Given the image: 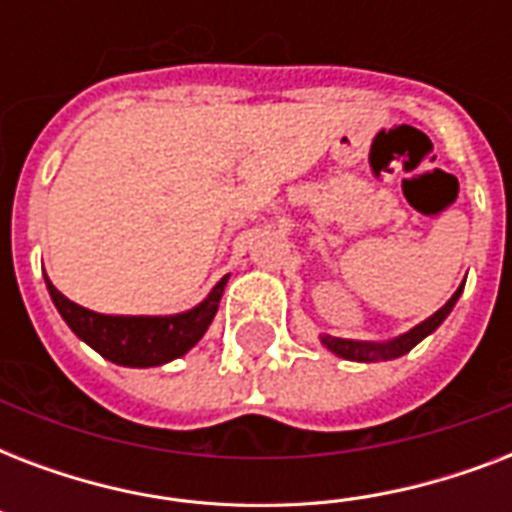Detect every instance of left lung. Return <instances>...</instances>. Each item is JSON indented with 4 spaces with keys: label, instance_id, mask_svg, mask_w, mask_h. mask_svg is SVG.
<instances>
[{
    "label": "left lung",
    "instance_id": "8db88e82",
    "mask_svg": "<svg viewBox=\"0 0 512 512\" xmlns=\"http://www.w3.org/2000/svg\"><path fill=\"white\" fill-rule=\"evenodd\" d=\"M462 289H465V284H460V289H457V292H454V295L449 297V300H446V303L433 313V316H428L422 324L412 327L409 332H404V335L393 337V340L372 342V340H345V337L321 335V345H324L327 350H332L335 356L348 358V361H364V364H372V361H390V358L404 356V353H409L417 342H422L428 335H433V332L444 324V319L452 313L457 300H460Z\"/></svg>",
    "mask_w": 512,
    "mask_h": 512
}]
</instances>
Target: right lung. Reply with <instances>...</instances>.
Returning <instances> with one entry per match:
<instances>
[{
    "label": "right lung",
    "mask_w": 512,
    "mask_h": 512,
    "mask_svg": "<svg viewBox=\"0 0 512 512\" xmlns=\"http://www.w3.org/2000/svg\"><path fill=\"white\" fill-rule=\"evenodd\" d=\"M47 292L58 308L71 332L82 342H87L100 356L119 366L132 369H148V366L170 364L175 358L185 356L196 342L204 337L217 305L228 284V276L217 281L199 305L191 311L170 313V316H111V313H95L90 308L71 303L63 292L52 287V281L44 276Z\"/></svg>",
    "instance_id": "1"
}]
</instances>
